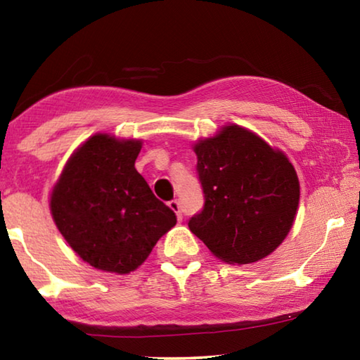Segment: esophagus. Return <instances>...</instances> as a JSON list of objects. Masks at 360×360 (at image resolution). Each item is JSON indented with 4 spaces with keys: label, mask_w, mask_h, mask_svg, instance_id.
Instances as JSON below:
<instances>
[{
    "label": "esophagus",
    "mask_w": 360,
    "mask_h": 360,
    "mask_svg": "<svg viewBox=\"0 0 360 360\" xmlns=\"http://www.w3.org/2000/svg\"><path fill=\"white\" fill-rule=\"evenodd\" d=\"M168 206L176 212V217H178V221H182V212H181V206H179L178 200H172V202L168 203Z\"/></svg>",
    "instance_id": "34e87169"
}]
</instances>
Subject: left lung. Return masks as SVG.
I'll use <instances>...</instances> for the list:
<instances>
[{
  "label": "left lung",
  "instance_id": "1",
  "mask_svg": "<svg viewBox=\"0 0 360 360\" xmlns=\"http://www.w3.org/2000/svg\"><path fill=\"white\" fill-rule=\"evenodd\" d=\"M205 193L188 229L227 264H252L281 245L294 224L300 184L281 150L227 125L193 146Z\"/></svg>",
  "mask_w": 360,
  "mask_h": 360
}]
</instances>
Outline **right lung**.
Wrapping results in <instances>:
<instances>
[{"label":"right lung","mask_w":360,"mask_h":360,"mask_svg":"<svg viewBox=\"0 0 360 360\" xmlns=\"http://www.w3.org/2000/svg\"><path fill=\"white\" fill-rule=\"evenodd\" d=\"M141 146L139 139L96 133L71 155L53 186L51 212L60 233L103 271L136 270L176 225L174 211L136 172Z\"/></svg>","instance_id":"add662e5"}]
</instances>
